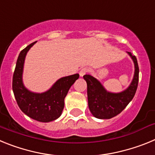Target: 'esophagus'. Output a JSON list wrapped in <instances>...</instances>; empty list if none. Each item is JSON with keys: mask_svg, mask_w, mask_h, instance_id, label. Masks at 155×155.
Listing matches in <instances>:
<instances>
[{"mask_svg": "<svg viewBox=\"0 0 155 155\" xmlns=\"http://www.w3.org/2000/svg\"><path fill=\"white\" fill-rule=\"evenodd\" d=\"M89 71L90 70L88 68H83L81 69L80 72H79V74H80L81 77H83L84 74H87Z\"/></svg>", "mask_w": 155, "mask_h": 155, "instance_id": "obj_1", "label": "esophagus"}]
</instances>
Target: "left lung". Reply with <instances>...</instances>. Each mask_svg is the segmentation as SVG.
<instances>
[{
  "label": "left lung",
  "mask_w": 155,
  "mask_h": 155,
  "mask_svg": "<svg viewBox=\"0 0 155 155\" xmlns=\"http://www.w3.org/2000/svg\"><path fill=\"white\" fill-rule=\"evenodd\" d=\"M134 63L135 71L131 84L120 93L109 92L102 84L89 74L83 76L87 82L88 107L91 114L98 119H111L120 114L135 95L139 81V67L135 56L127 52Z\"/></svg>",
  "instance_id": "8db88e82"
}]
</instances>
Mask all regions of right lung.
<instances>
[{
    "label": "right lung",
    "instance_id": "add662e5",
    "mask_svg": "<svg viewBox=\"0 0 155 155\" xmlns=\"http://www.w3.org/2000/svg\"><path fill=\"white\" fill-rule=\"evenodd\" d=\"M36 42L28 45L19 53L12 79V89L20 109L30 118L42 123L57 120L64 107V98L70 87L78 79L75 74L57 81L51 88L43 93L28 91L22 82L23 67L27 52Z\"/></svg>",
    "mask_w": 155,
    "mask_h": 155
}]
</instances>
